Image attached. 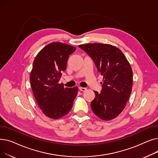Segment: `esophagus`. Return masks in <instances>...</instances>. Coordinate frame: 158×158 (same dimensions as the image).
Listing matches in <instances>:
<instances>
[{"label":"esophagus","mask_w":158,"mask_h":158,"mask_svg":"<svg viewBox=\"0 0 158 158\" xmlns=\"http://www.w3.org/2000/svg\"><path fill=\"white\" fill-rule=\"evenodd\" d=\"M79 89L80 91H82V92H85V91L86 90V88H83V87H79Z\"/></svg>","instance_id":"34e87169"}]
</instances>
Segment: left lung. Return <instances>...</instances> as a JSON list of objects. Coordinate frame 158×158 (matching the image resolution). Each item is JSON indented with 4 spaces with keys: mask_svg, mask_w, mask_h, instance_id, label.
I'll use <instances>...</instances> for the list:
<instances>
[{
    "mask_svg": "<svg viewBox=\"0 0 158 158\" xmlns=\"http://www.w3.org/2000/svg\"><path fill=\"white\" fill-rule=\"evenodd\" d=\"M79 47L92 58L97 70L104 76L101 93L94 91L92 109L102 120H112L123 110L131 95V66L120 50L111 45L88 44Z\"/></svg>",
    "mask_w": 158,
    "mask_h": 158,
    "instance_id": "left-lung-1",
    "label": "left lung"
}]
</instances>
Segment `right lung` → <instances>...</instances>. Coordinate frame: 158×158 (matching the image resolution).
<instances>
[{"instance_id":"right-lung-1","label":"right lung","mask_w":158,"mask_h":158,"mask_svg":"<svg viewBox=\"0 0 158 158\" xmlns=\"http://www.w3.org/2000/svg\"><path fill=\"white\" fill-rule=\"evenodd\" d=\"M76 49L53 42L41 49L33 62L31 86L40 108L51 118L58 119L68 114L77 95V87L64 88L59 83L69 56Z\"/></svg>"}]
</instances>
